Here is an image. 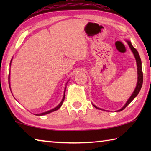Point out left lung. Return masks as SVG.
<instances>
[{
	"mask_svg": "<svg viewBox=\"0 0 151 151\" xmlns=\"http://www.w3.org/2000/svg\"><path fill=\"white\" fill-rule=\"evenodd\" d=\"M127 42L128 43V45H129L130 48H131L132 53H133V55L135 57V59H136V62H137V74H138V80H137V86H136V88H135L134 91L133 93H132V95L131 96V97L129 99V100L127 101V102L126 103V104H124L122 108H121L120 110L117 111H121L122 110L126 108L127 106L129 105V104L131 103L132 101L133 100V99L136 97L138 94L139 93V92L140 91V89H141L142 87V82H143V75H142V63H141V60H140V56L139 55V52H138V51L137 50L136 48H134L133 47V46L132 45L131 42L130 40H126ZM93 106L96 108L97 109H101L99 108V107L96 106L95 105Z\"/></svg>",
	"mask_w": 151,
	"mask_h": 151,
	"instance_id": "left-lung-1",
	"label": "left lung"
}]
</instances>
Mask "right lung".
I'll return each mask as SVG.
<instances>
[{"mask_svg": "<svg viewBox=\"0 0 151 151\" xmlns=\"http://www.w3.org/2000/svg\"><path fill=\"white\" fill-rule=\"evenodd\" d=\"M11 61H12V59H11ZM11 63H10V65H11ZM9 87H10V73H9ZM66 84H67V83H66ZM10 89H11V88H10ZM65 91H66V87H65V91H64V95H63V99H62V101H61V102L60 103V104H58V105L57 106H56L55 108H54V109H52L50 110V111H47V112H42V113H40V114H35V115H37V116H42V115H45V114H48V113H50V112H54V111H57V110H58V109H59L60 107L61 106H62V104H63V101H64V100H65Z\"/></svg>", "mask_w": 151, "mask_h": 151, "instance_id": "right-lung-1", "label": "right lung"}]
</instances>
